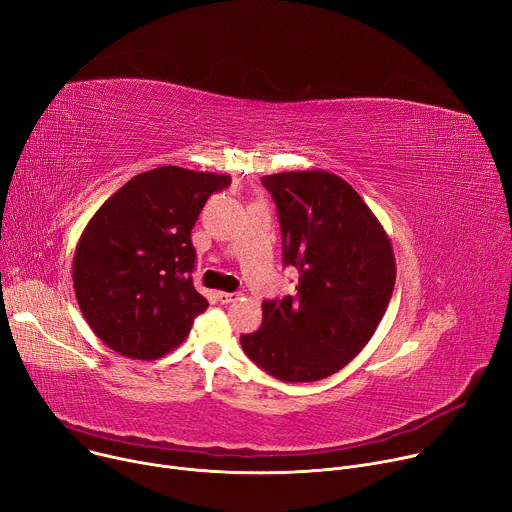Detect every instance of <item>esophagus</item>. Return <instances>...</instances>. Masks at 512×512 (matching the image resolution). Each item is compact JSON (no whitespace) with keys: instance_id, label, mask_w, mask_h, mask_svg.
<instances>
[{"instance_id":"esophagus-1","label":"esophagus","mask_w":512,"mask_h":512,"mask_svg":"<svg viewBox=\"0 0 512 512\" xmlns=\"http://www.w3.org/2000/svg\"><path fill=\"white\" fill-rule=\"evenodd\" d=\"M216 298H218L220 304H230V302H235L239 296L237 294H230V292H218Z\"/></svg>"}]
</instances>
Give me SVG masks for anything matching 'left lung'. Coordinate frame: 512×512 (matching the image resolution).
Listing matches in <instances>:
<instances>
[{
    "label": "left lung",
    "instance_id": "obj_1",
    "mask_svg": "<svg viewBox=\"0 0 512 512\" xmlns=\"http://www.w3.org/2000/svg\"><path fill=\"white\" fill-rule=\"evenodd\" d=\"M282 224L284 263L300 269L294 296L263 302L241 335L245 353L282 382H318L343 369L376 333L392 298L388 232L351 185L329 171L263 175Z\"/></svg>",
    "mask_w": 512,
    "mask_h": 512
}]
</instances>
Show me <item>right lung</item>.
I'll return each mask as SVG.
<instances>
[{"label": "right lung", "instance_id": "right-lung-1", "mask_svg": "<svg viewBox=\"0 0 512 512\" xmlns=\"http://www.w3.org/2000/svg\"><path fill=\"white\" fill-rule=\"evenodd\" d=\"M230 175L163 165L132 177L83 228L73 288L91 331L112 351L153 361L179 347L208 308L196 292L192 228Z\"/></svg>", "mask_w": 512, "mask_h": 512}]
</instances>
